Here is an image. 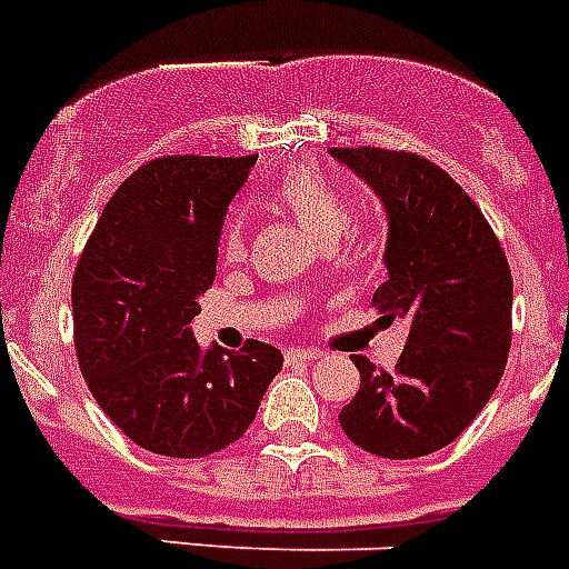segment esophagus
<instances>
[{"label": "esophagus", "instance_id": "34e87169", "mask_svg": "<svg viewBox=\"0 0 569 569\" xmlns=\"http://www.w3.org/2000/svg\"><path fill=\"white\" fill-rule=\"evenodd\" d=\"M286 358L289 361H312V358H321V352L307 350V347H292V350H286Z\"/></svg>", "mask_w": 569, "mask_h": 569}]
</instances>
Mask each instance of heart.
Wrapping results in <instances>:
<instances>
[{"mask_svg": "<svg viewBox=\"0 0 569 569\" xmlns=\"http://www.w3.org/2000/svg\"><path fill=\"white\" fill-rule=\"evenodd\" d=\"M271 204L292 217L318 246H336L350 228V208L341 190L315 167H295L271 188ZM222 254L237 262L246 254V219L231 213L222 228Z\"/></svg>", "mask_w": 569, "mask_h": 569, "instance_id": "heart-1", "label": "heart"}]
</instances>
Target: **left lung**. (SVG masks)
Listing matches in <instances>:
<instances>
[{
    "label": "left lung",
    "instance_id": "obj_1",
    "mask_svg": "<svg viewBox=\"0 0 569 569\" xmlns=\"http://www.w3.org/2000/svg\"><path fill=\"white\" fill-rule=\"evenodd\" d=\"M370 184L388 217L373 307L408 323L393 373L352 356L361 388L338 413L343 433L376 457L413 460L455 442L498 388L512 343V274L469 193L413 152L332 147Z\"/></svg>",
    "mask_w": 569,
    "mask_h": 569
}]
</instances>
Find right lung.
Listing matches in <instances>:
<instances>
[{
    "mask_svg": "<svg viewBox=\"0 0 569 569\" xmlns=\"http://www.w3.org/2000/svg\"><path fill=\"white\" fill-rule=\"evenodd\" d=\"M257 156H164L114 190L71 283L74 347L94 402L136 446L208 457L254 422L283 352L208 350L190 332L217 277L228 204Z\"/></svg>",
    "mask_w": 569,
    "mask_h": 569,
    "instance_id": "obj_1",
    "label": "right lung"
}]
</instances>
